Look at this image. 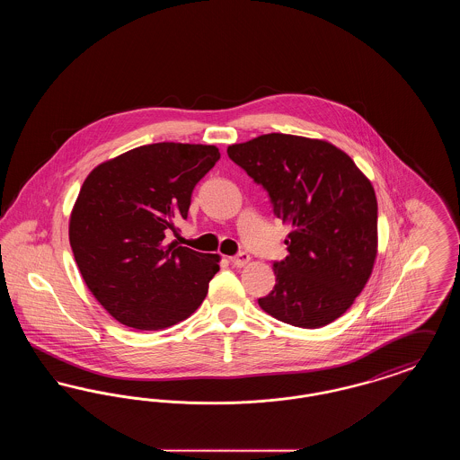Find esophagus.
I'll list each match as a JSON object with an SVG mask.
<instances>
[{
    "label": "esophagus",
    "instance_id": "1",
    "mask_svg": "<svg viewBox=\"0 0 460 460\" xmlns=\"http://www.w3.org/2000/svg\"><path fill=\"white\" fill-rule=\"evenodd\" d=\"M229 261H231V263H233L234 267H244L246 263L250 262V255H248V253H244V252H241L238 255L231 257Z\"/></svg>",
    "mask_w": 460,
    "mask_h": 460
}]
</instances>
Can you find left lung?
Here are the masks:
<instances>
[{
	"instance_id": "1",
	"label": "left lung",
	"mask_w": 460,
	"mask_h": 460,
	"mask_svg": "<svg viewBox=\"0 0 460 460\" xmlns=\"http://www.w3.org/2000/svg\"><path fill=\"white\" fill-rule=\"evenodd\" d=\"M291 226L263 312L296 328L341 317L367 285L377 255V199L349 155L324 139L270 132L227 146Z\"/></svg>"
}]
</instances>
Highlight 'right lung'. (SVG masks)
Returning <instances> with one entry per match:
<instances>
[{"label": "right lung", "instance_id": "right-lung-1", "mask_svg": "<svg viewBox=\"0 0 460 460\" xmlns=\"http://www.w3.org/2000/svg\"><path fill=\"white\" fill-rule=\"evenodd\" d=\"M214 145L154 143L89 172L68 220L84 283L124 326L156 331L188 319L219 272L217 253L167 243L188 217L198 181L219 160Z\"/></svg>", "mask_w": 460, "mask_h": 460}]
</instances>
